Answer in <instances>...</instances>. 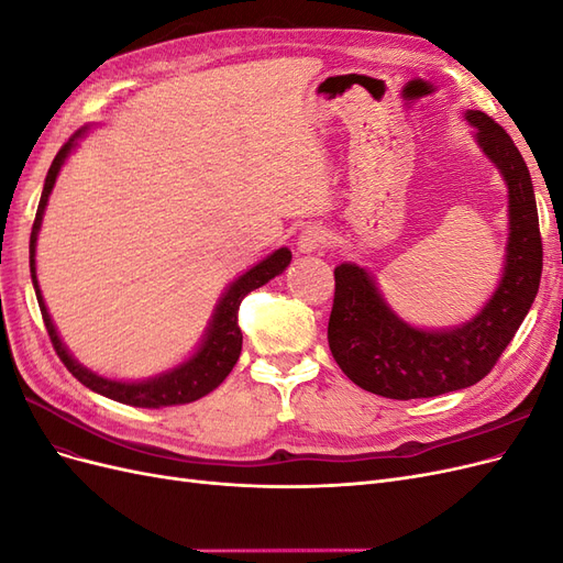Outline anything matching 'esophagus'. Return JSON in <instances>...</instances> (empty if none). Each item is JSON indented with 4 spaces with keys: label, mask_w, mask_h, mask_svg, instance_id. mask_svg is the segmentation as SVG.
<instances>
[{
    "label": "esophagus",
    "mask_w": 563,
    "mask_h": 563,
    "mask_svg": "<svg viewBox=\"0 0 563 563\" xmlns=\"http://www.w3.org/2000/svg\"><path fill=\"white\" fill-rule=\"evenodd\" d=\"M329 240H331V234H329V230L323 228V225H317V223L305 225L300 230V234H298V251L300 253L319 251V249H323V246L329 244Z\"/></svg>",
    "instance_id": "34e87169"
}]
</instances>
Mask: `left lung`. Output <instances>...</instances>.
<instances>
[{"mask_svg": "<svg viewBox=\"0 0 563 563\" xmlns=\"http://www.w3.org/2000/svg\"><path fill=\"white\" fill-rule=\"evenodd\" d=\"M474 141L507 183L509 234L498 288L470 321L416 329L380 296L376 277L356 263L338 265L329 347L345 376L387 399H422L465 389L488 376L536 300L542 242L528 166L507 131L482 110H467Z\"/></svg>", "mask_w": 563, "mask_h": 563, "instance_id": "left-lung-1", "label": "left lung"}]
</instances>
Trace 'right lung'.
Wrapping results in <instances>:
<instances>
[{
	"mask_svg": "<svg viewBox=\"0 0 563 563\" xmlns=\"http://www.w3.org/2000/svg\"><path fill=\"white\" fill-rule=\"evenodd\" d=\"M87 131H89V126L79 129L73 139L58 150L56 159L51 162V168H48L46 180H44L40 207H37V216H35V225H32V234H30V275H32V286H35L42 319H44V327L48 331L51 343H54V350L60 356L65 368L70 371L81 385H87L89 389L98 391V395L114 399L119 404H129V406H139V408H159V406H176V404L197 401L223 383L230 376V371L234 368L236 360H240L242 329L236 327V312H240L242 300L251 291H255V288H261L269 279L282 275V272L288 267V263H291V251H288L286 246L277 249L275 253H269L267 258H263L258 265L246 269L242 277H236L228 286V291L216 305V312L209 321L207 333H203L201 345L187 362L178 364L172 371L159 373V376H155V378L141 380V383H124V380H110V378L98 376V373L89 371L87 366H81L63 345V340H60L54 321H51L46 305H44L40 284H37V267H35L37 234L42 228V216L46 209L48 195H51V190H54L63 162L75 150L77 139H81Z\"/></svg>",
	"mask_w": 563,
	"mask_h": 563,
	"instance_id": "right-lung-1",
	"label": "right lung"
}]
</instances>
